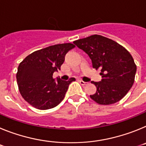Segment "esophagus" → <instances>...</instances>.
<instances>
[{
    "mask_svg": "<svg viewBox=\"0 0 146 146\" xmlns=\"http://www.w3.org/2000/svg\"><path fill=\"white\" fill-rule=\"evenodd\" d=\"M80 83L82 86H86V85L88 83V82H84V81H82V80H80Z\"/></svg>",
    "mask_w": 146,
    "mask_h": 146,
    "instance_id": "esophagus-1",
    "label": "esophagus"
}]
</instances>
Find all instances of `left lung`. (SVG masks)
I'll list each match as a JSON object with an SVG mask.
<instances>
[{
    "mask_svg": "<svg viewBox=\"0 0 146 146\" xmlns=\"http://www.w3.org/2000/svg\"><path fill=\"white\" fill-rule=\"evenodd\" d=\"M73 43L91 59L92 66L101 69L100 82L91 81L96 87L90 97L99 104L118 102L135 82L137 66L131 54L121 44L100 35L76 40Z\"/></svg>",
    "mask_w": 146,
    "mask_h": 146,
    "instance_id": "obj_1",
    "label": "left lung"
}]
</instances>
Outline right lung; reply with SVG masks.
<instances>
[{"label":"right lung","instance_id":"obj_1","mask_svg":"<svg viewBox=\"0 0 146 146\" xmlns=\"http://www.w3.org/2000/svg\"><path fill=\"white\" fill-rule=\"evenodd\" d=\"M74 47L71 43L52 45L32 52L20 63L16 76L19 91L33 108L51 109L64 99L75 78L65 81L59 77L55 80L52 75L60 70L66 54Z\"/></svg>","mask_w":146,"mask_h":146}]
</instances>
